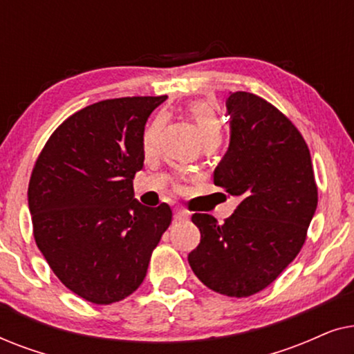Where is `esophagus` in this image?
<instances>
[{
	"mask_svg": "<svg viewBox=\"0 0 354 354\" xmlns=\"http://www.w3.org/2000/svg\"><path fill=\"white\" fill-rule=\"evenodd\" d=\"M188 211H185V209H176V212H174V219L176 221H185V219H188Z\"/></svg>",
	"mask_w": 354,
	"mask_h": 354,
	"instance_id": "1",
	"label": "esophagus"
}]
</instances>
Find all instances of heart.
<instances>
[{"mask_svg":"<svg viewBox=\"0 0 354 354\" xmlns=\"http://www.w3.org/2000/svg\"><path fill=\"white\" fill-rule=\"evenodd\" d=\"M188 113H190L192 119L195 120L198 125V130H200L203 142L209 138H221L222 135V122L217 115V111L214 106L207 101H193V103L188 104ZM159 124H153L147 132H145L143 137V148L145 151H151L154 143H156Z\"/></svg>","mask_w":354,"mask_h":354,"instance_id":"1","label":"heart"}]
</instances>
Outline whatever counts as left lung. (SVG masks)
<instances>
[{"mask_svg":"<svg viewBox=\"0 0 354 354\" xmlns=\"http://www.w3.org/2000/svg\"><path fill=\"white\" fill-rule=\"evenodd\" d=\"M230 145L214 185L239 196L224 224L195 212L200 245L188 254L198 279L225 297L246 298L297 258L317 207L311 154L287 115L248 91L227 98Z\"/></svg>","mask_w":354,"mask_h":354,"instance_id":"left-lung-1","label":"left lung"}]
</instances>
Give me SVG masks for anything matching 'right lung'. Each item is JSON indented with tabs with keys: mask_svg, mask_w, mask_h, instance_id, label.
Wrapping results in <instances>:
<instances>
[{
	"mask_svg": "<svg viewBox=\"0 0 354 354\" xmlns=\"http://www.w3.org/2000/svg\"><path fill=\"white\" fill-rule=\"evenodd\" d=\"M167 96L104 100L77 111L38 154L28 182L33 236L56 277L93 304L132 295L172 211L140 205L143 132Z\"/></svg>",
	"mask_w": 354,
	"mask_h": 354,
	"instance_id": "right-lung-1",
	"label": "right lung"
}]
</instances>
